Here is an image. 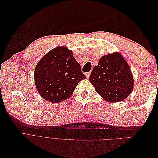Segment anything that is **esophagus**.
Here are the masks:
<instances>
[{"label": "esophagus", "mask_w": 158, "mask_h": 158, "mask_svg": "<svg viewBox=\"0 0 158 158\" xmlns=\"http://www.w3.org/2000/svg\"><path fill=\"white\" fill-rule=\"evenodd\" d=\"M90 74H91L90 72H88V73H85V77H86V78H89V75H90Z\"/></svg>", "instance_id": "34e87169"}]
</instances>
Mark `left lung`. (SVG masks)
I'll return each mask as SVG.
<instances>
[{
	"instance_id": "left-lung-1",
	"label": "left lung",
	"mask_w": 158,
	"mask_h": 158,
	"mask_svg": "<svg viewBox=\"0 0 158 158\" xmlns=\"http://www.w3.org/2000/svg\"><path fill=\"white\" fill-rule=\"evenodd\" d=\"M96 92L108 102L123 101L133 88L131 70L125 59L117 52L102 56L89 76Z\"/></svg>"
}]
</instances>
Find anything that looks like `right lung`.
<instances>
[{"label":"right lung","instance_id":"1","mask_svg":"<svg viewBox=\"0 0 158 158\" xmlns=\"http://www.w3.org/2000/svg\"><path fill=\"white\" fill-rule=\"evenodd\" d=\"M41 96L52 103L69 98L81 80L85 78L73 52L65 47L49 51L38 63L34 73Z\"/></svg>","mask_w":158,"mask_h":158}]
</instances>
